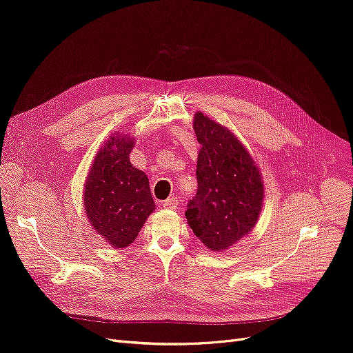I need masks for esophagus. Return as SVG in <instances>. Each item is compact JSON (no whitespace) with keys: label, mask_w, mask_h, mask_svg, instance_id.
Returning a JSON list of instances; mask_svg holds the SVG:
<instances>
[{"label":"esophagus","mask_w":353,"mask_h":353,"mask_svg":"<svg viewBox=\"0 0 353 353\" xmlns=\"http://www.w3.org/2000/svg\"><path fill=\"white\" fill-rule=\"evenodd\" d=\"M177 206H179L177 197H170V199H167V201L163 202V208H165V209H176Z\"/></svg>","instance_id":"1"}]
</instances>
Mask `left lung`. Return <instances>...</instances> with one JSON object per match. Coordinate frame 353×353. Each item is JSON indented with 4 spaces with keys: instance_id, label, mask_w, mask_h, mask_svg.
<instances>
[{
    "instance_id": "left-lung-1",
    "label": "left lung",
    "mask_w": 353,
    "mask_h": 353,
    "mask_svg": "<svg viewBox=\"0 0 353 353\" xmlns=\"http://www.w3.org/2000/svg\"><path fill=\"white\" fill-rule=\"evenodd\" d=\"M193 130L201 144L197 193L186 218L210 251H225L255 226L263 209L264 185L248 150L226 127L196 112Z\"/></svg>"
}]
</instances>
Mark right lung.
Returning a JSON list of instances; mask_svg holds the SVG:
<instances>
[{
    "label": "right lung",
    "instance_id": "obj_1",
    "mask_svg": "<svg viewBox=\"0 0 353 353\" xmlns=\"http://www.w3.org/2000/svg\"><path fill=\"white\" fill-rule=\"evenodd\" d=\"M134 143V137L112 134L97 152L83 188L92 228L115 250L132 243L156 209L148 177L130 163Z\"/></svg>",
    "mask_w": 353,
    "mask_h": 353
}]
</instances>
